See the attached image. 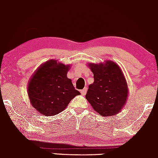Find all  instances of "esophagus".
<instances>
[{
    "label": "esophagus",
    "mask_w": 158,
    "mask_h": 158,
    "mask_svg": "<svg viewBox=\"0 0 158 158\" xmlns=\"http://www.w3.org/2000/svg\"><path fill=\"white\" fill-rule=\"evenodd\" d=\"M86 91H87V88L86 87H85L84 89H82L81 91V95H85L86 94Z\"/></svg>",
    "instance_id": "obj_1"
}]
</instances>
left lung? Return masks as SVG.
<instances>
[{"label": "left lung", "mask_w": 158, "mask_h": 158, "mask_svg": "<svg viewBox=\"0 0 158 158\" xmlns=\"http://www.w3.org/2000/svg\"><path fill=\"white\" fill-rule=\"evenodd\" d=\"M94 82L89 86L86 98L95 111L103 117L122 110L127 102L128 87L120 67L111 60L104 63H88Z\"/></svg>", "instance_id": "left-lung-1"}]
</instances>
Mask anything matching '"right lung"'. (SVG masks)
I'll return each instance as SVG.
<instances>
[{"label":"right lung","instance_id":"add662e5","mask_svg":"<svg viewBox=\"0 0 158 158\" xmlns=\"http://www.w3.org/2000/svg\"><path fill=\"white\" fill-rule=\"evenodd\" d=\"M69 65L51 60L37 69L30 79L27 94L32 106L40 114L54 116L64 110L76 95L72 80L67 77Z\"/></svg>","mask_w":158,"mask_h":158}]
</instances>
